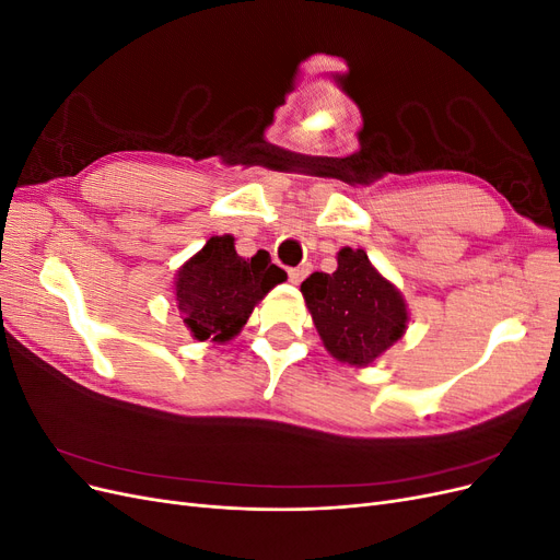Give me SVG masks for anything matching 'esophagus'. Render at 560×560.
<instances>
[{"mask_svg":"<svg viewBox=\"0 0 560 560\" xmlns=\"http://www.w3.org/2000/svg\"><path fill=\"white\" fill-rule=\"evenodd\" d=\"M308 273H311V266H308V264H301V266H296V268L287 270V276H290V280H292L294 284H299Z\"/></svg>","mask_w":560,"mask_h":560,"instance_id":"34e87169","label":"esophagus"}]
</instances>
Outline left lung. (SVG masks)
<instances>
[{"label": "left lung", "mask_w": 560, "mask_h": 560, "mask_svg": "<svg viewBox=\"0 0 560 560\" xmlns=\"http://www.w3.org/2000/svg\"><path fill=\"white\" fill-rule=\"evenodd\" d=\"M334 273H313L303 280L301 294L331 358L362 369L404 336L409 308L364 249H338Z\"/></svg>", "instance_id": "obj_1"}]
</instances>
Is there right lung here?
<instances>
[{
	"instance_id": "add662e5",
	"label": "right lung",
	"mask_w": 560,
	"mask_h": 560,
	"mask_svg": "<svg viewBox=\"0 0 560 560\" xmlns=\"http://www.w3.org/2000/svg\"><path fill=\"white\" fill-rule=\"evenodd\" d=\"M268 252L243 259L233 235H212L175 273V303L196 341L226 343L247 325L254 306L284 282Z\"/></svg>"
}]
</instances>
